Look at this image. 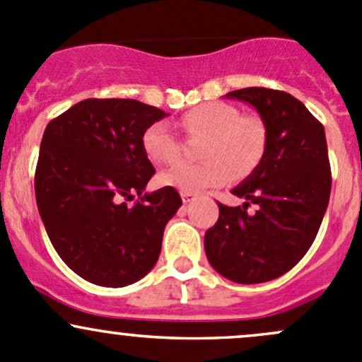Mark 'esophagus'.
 <instances>
[{
	"label": "esophagus",
	"instance_id": "esophagus-1",
	"mask_svg": "<svg viewBox=\"0 0 362 362\" xmlns=\"http://www.w3.org/2000/svg\"><path fill=\"white\" fill-rule=\"evenodd\" d=\"M180 196H182V202L187 204V203H191L192 199H196V196L198 194H194V192H180Z\"/></svg>",
	"mask_w": 362,
	"mask_h": 362
}]
</instances>
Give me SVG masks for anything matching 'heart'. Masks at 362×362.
Wrapping results in <instances>:
<instances>
[{"label": "heart", "instance_id": "obj_1", "mask_svg": "<svg viewBox=\"0 0 362 362\" xmlns=\"http://www.w3.org/2000/svg\"><path fill=\"white\" fill-rule=\"evenodd\" d=\"M189 136H204L199 147L202 163H178L159 177V184L182 192H198L235 177H245L257 168L266 152V127L261 119L242 115L235 105H198L180 117ZM141 147L154 164H171L180 156V140L166 122H154L144 131Z\"/></svg>", "mask_w": 362, "mask_h": 362}]
</instances>
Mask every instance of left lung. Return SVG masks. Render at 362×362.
<instances>
[{
	"label": "left lung",
	"instance_id": "obj_1",
	"mask_svg": "<svg viewBox=\"0 0 362 362\" xmlns=\"http://www.w3.org/2000/svg\"><path fill=\"white\" fill-rule=\"evenodd\" d=\"M226 96L257 110L268 140L257 168L233 189L243 204L218 203V221L204 233V252L226 279L262 284L294 268L319 233L331 194L326 133L284 90L247 87Z\"/></svg>",
	"mask_w": 362,
	"mask_h": 362
}]
</instances>
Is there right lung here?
<instances>
[{
    "label": "right lung",
    "instance_id": "right-lung-1",
    "mask_svg": "<svg viewBox=\"0 0 362 362\" xmlns=\"http://www.w3.org/2000/svg\"><path fill=\"white\" fill-rule=\"evenodd\" d=\"M163 117L136 100L90 98L45 127L36 204L54 249L87 282L129 286L158 262L164 228L182 206L173 187L144 194L156 170L141 136ZM133 192L141 202L127 207Z\"/></svg>",
    "mask_w": 362,
    "mask_h": 362
}]
</instances>
